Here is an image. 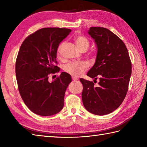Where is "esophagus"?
<instances>
[{"label": "esophagus", "mask_w": 147, "mask_h": 147, "mask_svg": "<svg viewBox=\"0 0 147 147\" xmlns=\"http://www.w3.org/2000/svg\"><path fill=\"white\" fill-rule=\"evenodd\" d=\"M72 80H73V81H78V79L76 78H74V77L72 78Z\"/></svg>", "instance_id": "34e87169"}]
</instances>
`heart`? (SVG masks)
Segmentation results:
<instances>
[{"mask_svg": "<svg viewBox=\"0 0 147 147\" xmlns=\"http://www.w3.org/2000/svg\"><path fill=\"white\" fill-rule=\"evenodd\" d=\"M74 42L81 51H86L90 46L88 39L83 35H77L74 37ZM64 44V42L61 43L58 46L57 50V56H60L61 51ZM88 64L86 62H72L65 65L64 70L71 75L73 76H79L88 69Z\"/></svg>", "mask_w": 147, "mask_h": 147, "instance_id": "heart-1", "label": "heart"}]
</instances>
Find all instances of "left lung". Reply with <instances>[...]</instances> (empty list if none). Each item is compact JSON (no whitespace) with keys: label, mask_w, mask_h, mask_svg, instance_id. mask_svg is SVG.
Returning <instances> with one entry per match:
<instances>
[{"label":"left lung","mask_w":147,"mask_h":147,"mask_svg":"<svg viewBox=\"0 0 147 147\" xmlns=\"http://www.w3.org/2000/svg\"><path fill=\"white\" fill-rule=\"evenodd\" d=\"M88 33L97 48L96 61L87 76L98 78V85L80 78L83 85L82 101L87 111L104 115L114 111L123 103L131 75V62L124 42L103 27L90 28Z\"/></svg>","instance_id":"obj_1"}]
</instances>
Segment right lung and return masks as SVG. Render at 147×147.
Segmentation results:
<instances>
[{
	"label": "right lung",
	"mask_w": 147,
	"mask_h": 147,
	"mask_svg": "<svg viewBox=\"0 0 147 147\" xmlns=\"http://www.w3.org/2000/svg\"><path fill=\"white\" fill-rule=\"evenodd\" d=\"M71 32L64 28H42L30 35L21 45L16 61L18 90L24 104L36 114L49 116L64 107L71 75L62 72L51 83L49 76L59 71L55 65L57 50Z\"/></svg>",
	"instance_id": "obj_1"
}]
</instances>
